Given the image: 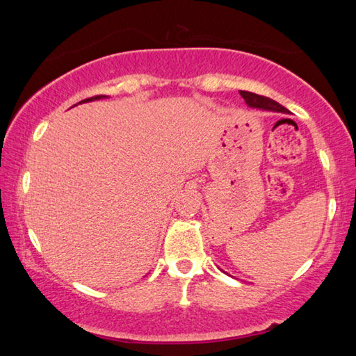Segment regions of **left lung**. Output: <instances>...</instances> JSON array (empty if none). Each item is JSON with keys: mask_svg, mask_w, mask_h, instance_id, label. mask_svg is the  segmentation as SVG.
<instances>
[{"mask_svg": "<svg viewBox=\"0 0 356 356\" xmlns=\"http://www.w3.org/2000/svg\"><path fill=\"white\" fill-rule=\"evenodd\" d=\"M240 95L246 101V104L249 105V107L270 110V111H280V113H289L283 107V105H280L278 102L269 99V97H266V96L255 95V93H251V92H245V90H241Z\"/></svg>", "mask_w": 356, "mask_h": 356, "instance_id": "obj_1", "label": "left lung"}]
</instances>
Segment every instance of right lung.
I'll use <instances>...</instances> for the list:
<instances>
[{
	"instance_id": "right-lung-1",
	"label": "right lung",
	"mask_w": 356,
	"mask_h": 356,
	"mask_svg": "<svg viewBox=\"0 0 356 356\" xmlns=\"http://www.w3.org/2000/svg\"><path fill=\"white\" fill-rule=\"evenodd\" d=\"M102 97H105L104 95H97V96H93V97H88V99H84L81 102H88V101H96V99H102Z\"/></svg>"
}]
</instances>
